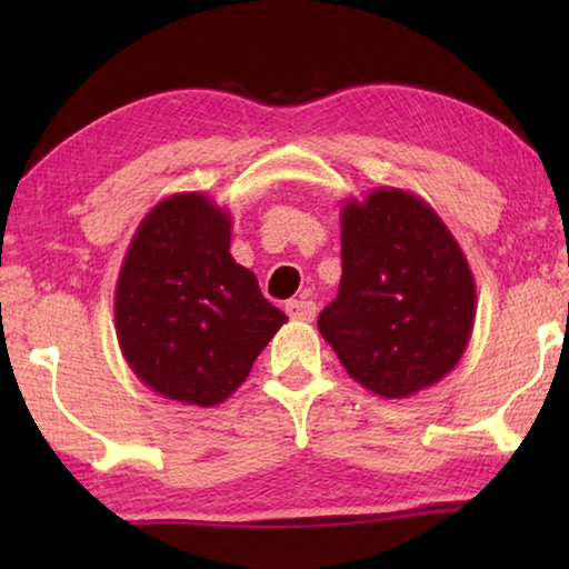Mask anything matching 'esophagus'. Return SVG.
Wrapping results in <instances>:
<instances>
[{
  "instance_id": "34e87169",
  "label": "esophagus",
  "mask_w": 569,
  "mask_h": 569,
  "mask_svg": "<svg viewBox=\"0 0 569 569\" xmlns=\"http://www.w3.org/2000/svg\"><path fill=\"white\" fill-rule=\"evenodd\" d=\"M316 308L313 301H303V298H293V301L286 303V313L291 316L293 321H313L316 319Z\"/></svg>"
}]
</instances>
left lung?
<instances>
[{"mask_svg": "<svg viewBox=\"0 0 569 569\" xmlns=\"http://www.w3.org/2000/svg\"><path fill=\"white\" fill-rule=\"evenodd\" d=\"M341 261L319 331L349 377L383 399L445 379L471 339L477 286L437 210L389 186L346 200Z\"/></svg>", "mask_w": 569, "mask_h": 569, "instance_id": "1", "label": "left lung"}]
</instances>
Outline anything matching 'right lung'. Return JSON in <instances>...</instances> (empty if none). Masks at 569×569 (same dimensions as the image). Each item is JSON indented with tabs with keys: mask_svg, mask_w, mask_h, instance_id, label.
Instances as JSON below:
<instances>
[{
	"mask_svg": "<svg viewBox=\"0 0 569 569\" xmlns=\"http://www.w3.org/2000/svg\"><path fill=\"white\" fill-rule=\"evenodd\" d=\"M230 213L206 192H172L140 220L114 286L124 361L160 397L216 407L248 379L288 321L230 256Z\"/></svg>",
	"mask_w": 569,
	"mask_h": 569,
	"instance_id": "add662e5",
	"label": "right lung"
}]
</instances>
